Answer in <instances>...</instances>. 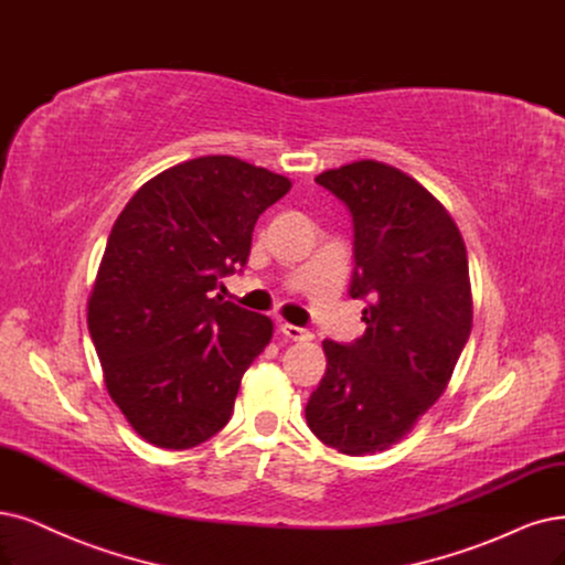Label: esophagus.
I'll return each mask as SVG.
<instances>
[{
  "mask_svg": "<svg viewBox=\"0 0 565 565\" xmlns=\"http://www.w3.org/2000/svg\"><path fill=\"white\" fill-rule=\"evenodd\" d=\"M281 332H284V335H286L288 340H294V342H307V340H311V332H309L307 328H300V326H294V323H284V326H281Z\"/></svg>",
  "mask_w": 565,
  "mask_h": 565,
  "instance_id": "1",
  "label": "esophagus"
}]
</instances>
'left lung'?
<instances>
[{
	"instance_id": "obj_1",
	"label": "left lung",
	"mask_w": 565,
	"mask_h": 565,
	"mask_svg": "<svg viewBox=\"0 0 565 565\" xmlns=\"http://www.w3.org/2000/svg\"><path fill=\"white\" fill-rule=\"evenodd\" d=\"M315 181L349 209V296L367 305L359 340H323L328 365L305 416L332 449L384 451L440 398L470 338L466 244L447 209L395 167L359 160Z\"/></svg>"
}]
</instances>
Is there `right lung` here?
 <instances>
[{
  "label": "right lung",
  "instance_id": "right-lung-1",
  "mask_svg": "<svg viewBox=\"0 0 565 565\" xmlns=\"http://www.w3.org/2000/svg\"><path fill=\"white\" fill-rule=\"evenodd\" d=\"M288 191L281 174L204 156L146 181L116 218L88 330L109 395L146 443L191 449L233 416L271 321L214 290L246 265L258 216Z\"/></svg>",
  "mask_w": 565,
  "mask_h": 565
}]
</instances>
